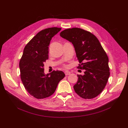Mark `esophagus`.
<instances>
[{"instance_id": "obj_1", "label": "esophagus", "mask_w": 128, "mask_h": 128, "mask_svg": "<svg viewBox=\"0 0 128 128\" xmlns=\"http://www.w3.org/2000/svg\"><path fill=\"white\" fill-rule=\"evenodd\" d=\"M64 73L65 74L66 76H68V75H69L70 74V72H68V71H65L64 72Z\"/></svg>"}]
</instances>
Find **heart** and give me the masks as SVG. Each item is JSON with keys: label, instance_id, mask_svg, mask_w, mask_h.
<instances>
[{"label": "heart", "instance_id": "b5f03b06", "mask_svg": "<svg viewBox=\"0 0 128 128\" xmlns=\"http://www.w3.org/2000/svg\"><path fill=\"white\" fill-rule=\"evenodd\" d=\"M64 68H67V66H66V65H64Z\"/></svg>", "mask_w": 128, "mask_h": 128}]
</instances>
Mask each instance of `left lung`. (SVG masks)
Masks as SVG:
<instances>
[{"mask_svg":"<svg viewBox=\"0 0 128 128\" xmlns=\"http://www.w3.org/2000/svg\"><path fill=\"white\" fill-rule=\"evenodd\" d=\"M60 36L72 42L79 61L78 69L84 75H77L75 92L84 99H92L100 94L110 76L108 57L96 36L78 28L65 29Z\"/></svg>","mask_w":128,"mask_h":128,"instance_id":"left-lung-1","label":"left lung"}]
</instances>
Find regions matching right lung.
I'll use <instances>...</instances> for the list:
<instances>
[{"instance_id": "right-lung-1", "label": "right lung", "mask_w": 128, "mask_h": 128, "mask_svg": "<svg viewBox=\"0 0 128 128\" xmlns=\"http://www.w3.org/2000/svg\"><path fill=\"white\" fill-rule=\"evenodd\" d=\"M60 30V28L52 27L38 32L24 47L20 59L21 81L28 92L36 99L51 96L65 77L60 70H53L47 75L44 72V63L48 58L50 43Z\"/></svg>"}]
</instances>
